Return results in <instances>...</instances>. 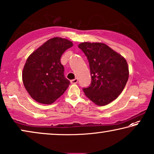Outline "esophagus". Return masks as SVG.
Here are the masks:
<instances>
[{
	"label": "esophagus",
	"mask_w": 154,
	"mask_h": 154,
	"mask_svg": "<svg viewBox=\"0 0 154 154\" xmlns=\"http://www.w3.org/2000/svg\"><path fill=\"white\" fill-rule=\"evenodd\" d=\"M77 82H78V79H77V78H75V79L71 80V81H70L71 84H77Z\"/></svg>",
	"instance_id": "34e87169"
}]
</instances>
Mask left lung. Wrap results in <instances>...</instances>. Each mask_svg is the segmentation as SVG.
<instances>
[{
  "instance_id": "left-lung-1",
  "label": "left lung",
  "mask_w": 154,
  "mask_h": 154,
  "mask_svg": "<svg viewBox=\"0 0 154 154\" xmlns=\"http://www.w3.org/2000/svg\"><path fill=\"white\" fill-rule=\"evenodd\" d=\"M89 62L91 84L83 91L98 106L107 105L123 91L129 77L126 60L102 42H82L78 45Z\"/></svg>"
}]
</instances>
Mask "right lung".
<instances>
[{"mask_svg": "<svg viewBox=\"0 0 154 154\" xmlns=\"http://www.w3.org/2000/svg\"><path fill=\"white\" fill-rule=\"evenodd\" d=\"M73 46L69 40L49 39L28 57L22 71L24 87L34 100L49 105L62 96L70 84L64 76L60 57Z\"/></svg>", "mask_w": 154, "mask_h": 154, "instance_id": "right-lung-1", "label": "right lung"}]
</instances>
